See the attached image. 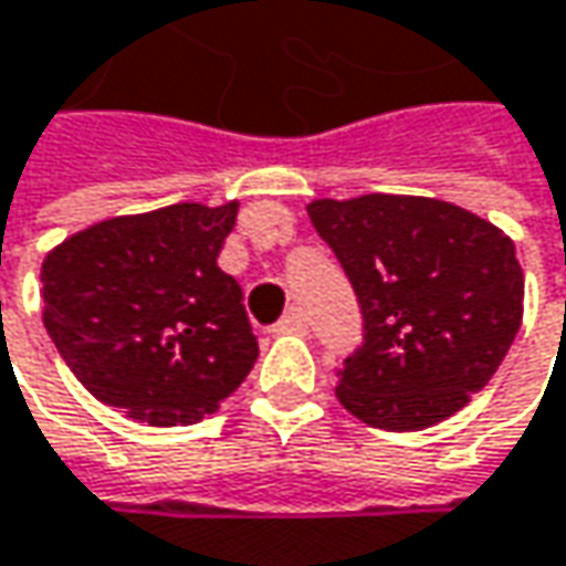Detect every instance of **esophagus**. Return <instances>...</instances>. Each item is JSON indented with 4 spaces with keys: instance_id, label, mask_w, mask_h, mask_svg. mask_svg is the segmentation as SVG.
Wrapping results in <instances>:
<instances>
[{
    "instance_id": "esophagus-1",
    "label": "esophagus",
    "mask_w": 566,
    "mask_h": 566,
    "mask_svg": "<svg viewBox=\"0 0 566 566\" xmlns=\"http://www.w3.org/2000/svg\"><path fill=\"white\" fill-rule=\"evenodd\" d=\"M307 314L304 311H291V314H284L279 323H275V333H307Z\"/></svg>"
}]
</instances>
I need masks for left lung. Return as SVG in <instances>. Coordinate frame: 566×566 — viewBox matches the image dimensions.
<instances>
[{
  "mask_svg": "<svg viewBox=\"0 0 566 566\" xmlns=\"http://www.w3.org/2000/svg\"><path fill=\"white\" fill-rule=\"evenodd\" d=\"M361 311L339 403L378 429H426L490 381L522 326V269L503 230L436 198L361 195L307 208Z\"/></svg>",
  "mask_w": 566,
  "mask_h": 566,
  "instance_id": "8db88e82",
  "label": "left lung"
}]
</instances>
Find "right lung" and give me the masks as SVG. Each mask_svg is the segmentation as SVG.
<instances>
[{
  "instance_id": "add662e5",
  "label": "right lung",
  "mask_w": 566,
  "mask_h": 566,
  "mask_svg": "<svg viewBox=\"0 0 566 566\" xmlns=\"http://www.w3.org/2000/svg\"><path fill=\"white\" fill-rule=\"evenodd\" d=\"M223 208L112 217L44 259V326L92 397L150 426L198 422L247 381L259 343L243 287L217 255Z\"/></svg>"
}]
</instances>
